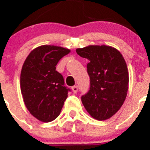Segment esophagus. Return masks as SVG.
Listing matches in <instances>:
<instances>
[{
	"instance_id": "esophagus-1",
	"label": "esophagus",
	"mask_w": 150,
	"mask_h": 150,
	"mask_svg": "<svg viewBox=\"0 0 150 150\" xmlns=\"http://www.w3.org/2000/svg\"><path fill=\"white\" fill-rule=\"evenodd\" d=\"M72 90L74 91V93H76L78 91V86H74L72 87Z\"/></svg>"
}]
</instances>
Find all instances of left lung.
Masks as SVG:
<instances>
[{"label":"left lung","mask_w":150,"mask_h":150,"mask_svg":"<svg viewBox=\"0 0 150 150\" xmlns=\"http://www.w3.org/2000/svg\"><path fill=\"white\" fill-rule=\"evenodd\" d=\"M76 51L89 61L90 89L82 96V103L91 117L108 120L121 108L127 96L129 76L126 62L119 50L106 45H90Z\"/></svg>","instance_id":"obj_1"}]
</instances>
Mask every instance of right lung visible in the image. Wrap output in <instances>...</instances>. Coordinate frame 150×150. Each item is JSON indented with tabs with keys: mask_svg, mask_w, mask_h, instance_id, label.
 I'll return each mask as SVG.
<instances>
[{
	"mask_svg": "<svg viewBox=\"0 0 150 150\" xmlns=\"http://www.w3.org/2000/svg\"><path fill=\"white\" fill-rule=\"evenodd\" d=\"M68 49L52 45L38 46L28 55L22 66L20 88L25 107L33 116L50 122L60 114L69 88L64 78L55 71Z\"/></svg>",
	"mask_w": 150,
	"mask_h": 150,
	"instance_id": "obj_1",
	"label": "right lung"
}]
</instances>
